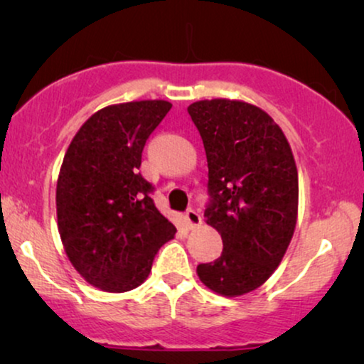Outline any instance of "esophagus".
Here are the masks:
<instances>
[{
    "label": "esophagus",
    "mask_w": 364,
    "mask_h": 364,
    "mask_svg": "<svg viewBox=\"0 0 364 364\" xmlns=\"http://www.w3.org/2000/svg\"><path fill=\"white\" fill-rule=\"evenodd\" d=\"M186 218H187L188 225H191V227H197V225H200V222H202L200 213H198V212L196 210V208H187V212H186Z\"/></svg>",
    "instance_id": "34e87169"
}]
</instances>
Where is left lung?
<instances>
[{
    "label": "left lung",
    "mask_w": 364,
    "mask_h": 364,
    "mask_svg": "<svg viewBox=\"0 0 364 364\" xmlns=\"http://www.w3.org/2000/svg\"><path fill=\"white\" fill-rule=\"evenodd\" d=\"M208 162L203 217L222 235V255L197 267L205 287L237 296L265 283L293 237L298 172L278 124L252 104L228 99L187 107Z\"/></svg>",
    "instance_id": "8db88e82"
}]
</instances>
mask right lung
Returning a JSON list of instances; mask_svg holds the SVG:
<instances>
[{"instance_id":"add662e5","label":"right lung","mask_w":364,"mask_h":364,"mask_svg":"<svg viewBox=\"0 0 364 364\" xmlns=\"http://www.w3.org/2000/svg\"><path fill=\"white\" fill-rule=\"evenodd\" d=\"M171 107L167 101L104 107L84 122L64 156L56 188L59 235L74 268L104 291L141 285L159 248L177 232L139 172L144 146Z\"/></svg>"}]
</instances>
